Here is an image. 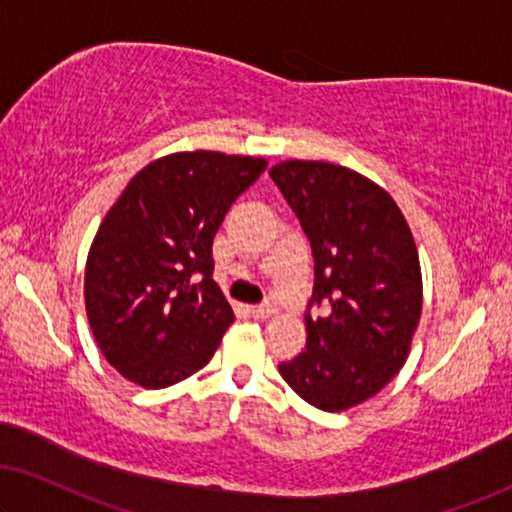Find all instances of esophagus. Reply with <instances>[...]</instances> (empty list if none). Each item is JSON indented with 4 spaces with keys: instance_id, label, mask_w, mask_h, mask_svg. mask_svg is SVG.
I'll use <instances>...</instances> for the list:
<instances>
[{
    "instance_id": "34e87169",
    "label": "esophagus",
    "mask_w": 512,
    "mask_h": 512,
    "mask_svg": "<svg viewBox=\"0 0 512 512\" xmlns=\"http://www.w3.org/2000/svg\"><path fill=\"white\" fill-rule=\"evenodd\" d=\"M248 315L253 319H269L271 315H276V308L273 303H262V305H250Z\"/></svg>"
}]
</instances>
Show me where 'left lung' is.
I'll use <instances>...</instances> for the list:
<instances>
[{
    "instance_id": "obj_1",
    "label": "left lung",
    "mask_w": 512,
    "mask_h": 512,
    "mask_svg": "<svg viewBox=\"0 0 512 512\" xmlns=\"http://www.w3.org/2000/svg\"><path fill=\"white\" fill-rule=\"evenodd\" d=\"M269 174L315 257L305 352L278 370L312 407L349 409L407 361L423 303L414 236L393 197L347 167L287 160ZM315 307L322 316L311 315Z\"/></svg>"
}]
</instances>
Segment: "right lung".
Wrapping results in <instances>:
<instances>
[{
  "mask_svg": "<svg viewBox=\"0 0 512 512\" xmlns=\"http://www.w3.org/2000/svg\"><path fill=\"white\" fill-rule=\"evenodd\" d=\"M266 160L186 151L137 172L91 243L87 317L105 358L144 388L211 361L234 312L213 282V234Z\"/></svg>",
  "mask_w": 512,
  "mask_h": 512,
  "instance_id": "obj_1",
  "label": "right lung"
}]
</instances>
